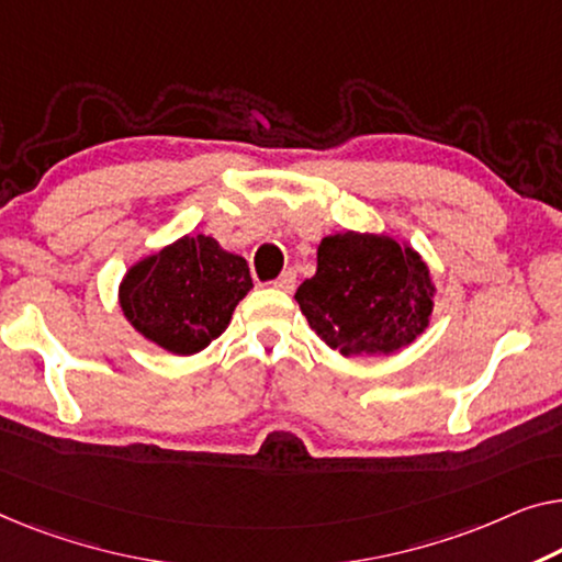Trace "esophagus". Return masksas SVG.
Here are the masks:
<instances>
[{
	"instance_id": "obj_1",
	"label": "esophagus",
	"mask_w": 562,
	"mask_h": 562,
	"mask_svg": "<svg viewBox=\"0 0 562 562\" xmlns=\"http://www.w3.org/2000/svg\"><path fill=\"white\" fill-rule=\"evenodd\" d=\"M297 282V274L295 270H284L278 280H274V288L282 290V292H292V288H295Z\"/></svg>"
}]
</instances>
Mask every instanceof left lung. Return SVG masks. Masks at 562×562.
<instances>
[{
  "label": "left lung",
  "mask_w": 562,
  "mask_h": 562,
  "mask_svg": "<svg viewBox=\"0 0 562 562\" xmlns=\"http://www.w3.org/2000/svg\"><path fill=\"white\" fill-rule=\"evenodd\" d=\"M295 300L340 356H391L429 328L437 284L408 241L348 229L317 245V272Z\"/></svg>",
  "instance_id": "obj_1"
}]
</instances>
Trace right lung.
<instances>
[{
  "mask_svg": "<svg viewBox=\"0 0 562 562\" xmlns=\"http://www.w3.org/2000/svg\"><path fill=\"white\" fill-rule=\"evenodd\" d=\"M249 290L245 257L206 234H183L125 270L119 305L140 338L166 353L194 356L229 328Z\"/></svg>",
  "mask_w": 562,
  "mask_h": 562,
  "instance_id": "right-lung-1",
  "label": "right lung"
}]
</instances>
